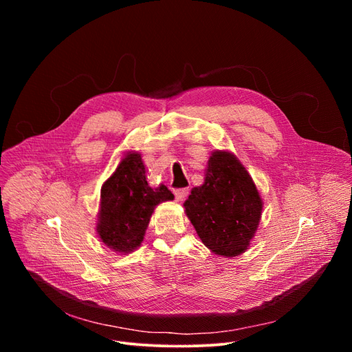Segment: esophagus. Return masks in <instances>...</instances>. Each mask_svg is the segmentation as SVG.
Masks as SVG:
<instances>
[{"instance_id": "obj_1", "label": "esophagus", "mask_w": 352, "mask_h": 352, "mask_svg": "<svg viewBox=\"0 0 352 352\" xmlns=\"http://www.w3.org/2000/svg\"><path fill=\"white\" fill-rule=\"evenodd\" d=\"M174 195H175L177 201H182L184 198L188 195V188H178V190L174 191Z\"/></svg>"}]
</instances>
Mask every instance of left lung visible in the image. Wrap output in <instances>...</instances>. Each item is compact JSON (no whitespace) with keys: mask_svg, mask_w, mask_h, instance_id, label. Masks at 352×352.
<instances>
[{"mask_svg":"<svg viewBox=\"0 0 352 352\" xmlns=\"http://www.w3.org/2000/svg\"><path fill=\"white\" fill-rule=\"evenodd\" d=\"M184 207L204 245L218 255L236 256L250 247L263 201L236 157L215 151L208 160L206 182L191 191Z\"/></svg>","mask_w":352,"mask_h":352,"instance_id":"obj_1","label":"left lung"}]
</instances>
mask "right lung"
<instances>
[{
  "mask_svg": "<svg viewBox=\"0 0 352 352\" xmlns=\"http://www.w3.org/2000/svg\"><path fill=\"white\" fill-rule=\"evenodd\" d=\"M170 199L174 195L165 186H148L141 154H128L101 188V241L117 252H131L142 243L154 208Z\"/></svg>",
  "mask_w": 352,
  "mask_h": 352,
  "instance_id": "add662e5",
  "label": "right lung"
}]
</instances>
